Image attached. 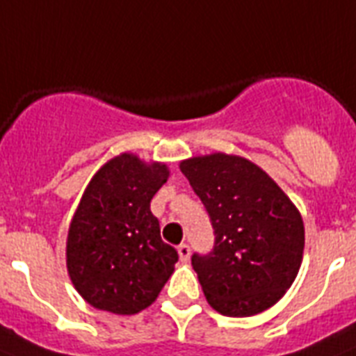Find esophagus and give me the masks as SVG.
<instances>
[{
    "label": "esophagus",
    "instance_id": "34e87169",
    "mask_svg": "<svg viewBox=\"0 0 356 356\" xmlns=\"http://www.w3.org/2000/svg\"><path fill=\"white\" fill-rule=\"evenodd\" d=\"M177 253H179V259L183 260V262H188L190 260V245L188 243H181L177 248Z\"/></svg>",
    "mask_w": 356,
    "mask_h": 356
}]
</instances>
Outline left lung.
Returning a JSON list of instances; mask_svg holds the SVG:
<instances>
[{
  "instance_id": "8db88e82",
  "label": "left lung",
  "mask_w": 356,
  "mask_h": 356,
  "mask_svg": "<svg viewBox=\"0 0 356 356\" xmlns=\"http://www.w3.org/2000/svg\"><path fill=\"white\" fill-rule=\"evenodd\" d=\"M214 229V248L192 254L207 301L245 318L270 309L292 286L305 248L293 203L253 162L214 153L181 162Z\"/></svg>"
}]
</instances>
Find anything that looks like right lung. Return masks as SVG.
<instances>
[{"instance_id": "right-lung-1", "label": "right lung", "mask_w": 356, "mask_h": 356, "mask_svg": "<svg viewBox=\"0 0 356 356\" xmlns=\"http://www.w3.org/2000/svg\"><path fill=\"white\" fill-rule=\"evenodd\" d=\"M166 164L123 153L88 184L68 231L66 264L85 301L113 314L147 309L173 273L177 251L164 243L151 214L166 183Z\"/></svg>"}]
</instances>
